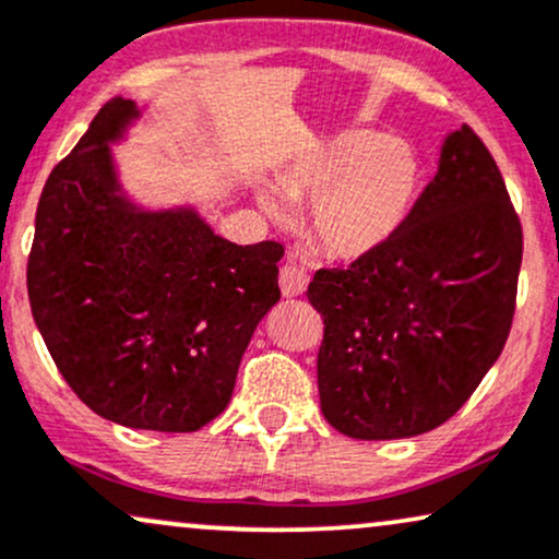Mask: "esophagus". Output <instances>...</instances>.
<instances>
[{"label":"esophagus","mask_w":559,"mask_h":559,"mask_svg":"<svg viewBox=\"0 0 559 559\" xmlns=\"http://www.w3.org/2000/svg\"><path fill=\"white\" fill-rule=\"evenodd\" d=\"M278 284H281V292H284V297H299L309 284V273L305 271V265H299L297 260L286 258L284 265H281Z\"/></svg>","instance_id":"esophagus-1"}]
</instances>
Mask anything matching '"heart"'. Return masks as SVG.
I'll return each mask as SVG.
<instances>
[{"mask_svg":"<svg viewBox=\"0 0 559 559\" xmlns=\"http://www.w3.org/2000/svg\"><path fill=\"white\" fill-rule=\"evenodd\" d=\"M292 200H312L309 231L335 258H361L399 231L419 190V164L403 143L378 132L354 130L318 147L281 177ZM275 215L286 203L262 194Z\"/></svg>","mask_w":559,"mask_h":559,"instance_id":"heart-1","label":"heart"}]
</instances>
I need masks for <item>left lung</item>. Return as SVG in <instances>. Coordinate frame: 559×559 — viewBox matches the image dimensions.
Listing matches in <instances>:
<instances>
[{"mask_svg":"<svg viewBox=\"0 0 559 559\" xmlns=\"http://www.w3.org/2000/svg\"><path fill=\"white\" fill-rule=\"evenodd\" d=\"M523 228L492 153L472 127L378 250L320 267L307 299L325 320L320 408L356 440L445 425L506 348Z\"/></svg>","mask_w":559,"mask_h":559,"instance_id":"1","label":"left lung"}]
</instances>
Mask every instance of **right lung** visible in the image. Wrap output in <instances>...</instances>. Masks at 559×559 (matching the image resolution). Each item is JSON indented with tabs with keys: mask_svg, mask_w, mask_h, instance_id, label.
Returning <instances> with one entry per match:
<instances>
[{
	"mask_svg": "<svg viewBox=\"0 0 559 559\" xmlns=\"http://www.w3.org/2000/svg\"><path fill=\"white\" fill-rule=\"evenodd\" d=\"M138 109L114 98L53 166L28 254L31 312L67 385L132 429L194 432L226 408L241 354L281 299V241L239 247L192 211L117 194L109 140Z\"/></svg>",
	"mask_w": 559,
	"mask_h": 559,
	"instance_id": "add662e5",
	"label": "right lung"
}]
</instances>
